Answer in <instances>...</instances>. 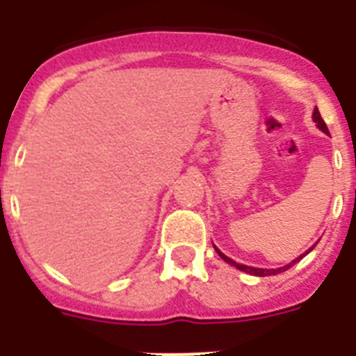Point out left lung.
I'll use <instances>...</instances> for the list:
<instances>
[{"mask_svg":"<svg viewBox=\"0 0 356 356\" xmlns=\"http://www.w3.org/2000/svg\"><path fill=\"white\" fill-rule=\"evenodd\" d=\"M312 119H314V122H316V127L319 128V130L323 131V134L330 135L328 127H326V122L323 121V118H321V114H319V110H317V106H316V108H314ZM213 248H216V246H213ZM314 248H316V244H314L312 248H308V250L305 251L303 254H300V257H298V259L292 260L291 264H287V266H284V267H278V269H262V267L244 266V264H237V262H235V260H232V259H229V257H226V254H225V253H221V251L217 250V248H216V251H217V254H219V257H221V259L225 260L226 264H229V266L237 267L238 271H244V273H248V275H253V276H271V275H280V273H284V271H287V269H291V267L294 266L296 262H300V260L303 259V257H307V254L310 253V251H312Z\"/></svg>","mask_w":356,"mask_h":356,"instance_id":"obj_1","label":"left lung"}]
</instances>
